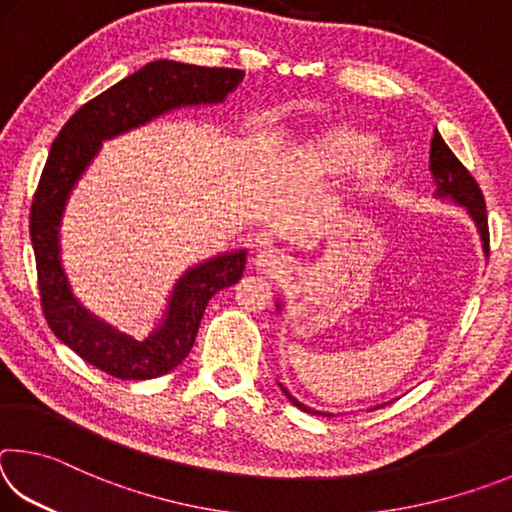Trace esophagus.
<instances>
[{
  "mask_svg": "<svg viewBox=\"0 0 512 512\" xmlns=\"http://www.w3.org/2000/svg\"><path fill=\"white\" fill-rule=\"evenodd\" d=\"M255 266H257L259 271H262L264 275L277 277V275L287 273L289 257L284 255L282 250H277V248H264V250H259V253H257Z\"/></svg>",
  "mask_w": 512,
  "mask_h": 512,
  "instance_id": "1",
  "label": "esophagus"
}]
</instances>
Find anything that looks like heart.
<instances>
[{
    "instance_id": "obj_1",
    "label": "heart",
    "mask_w": 512,
    "mask_h": 512,
    "mask_svg": "<svg viewBox=\"0 0 512 512\" xmlns=\"http://www.w3.org/2000/svg\"><path fill=\"white\" fill-rule=\"evenodd\" d=\"M298 158L329 176L357 169L359 180L366 185L384 183L395 167L391 149L375 146V135L350 126L332 128L316 142L307 144L305 151L298 153Z\"/></svg>"
}]
</instances>
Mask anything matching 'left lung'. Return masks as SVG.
I'll list each match as a JSON object with an SVG mask.
<instances>
[{
	"mask_svg": "<svg viewBox=\"0 0 512 512\" xmlns=\"http://www.w3.org/2000/svg\"><path fill=\"white\" fill-rule=\"evenodd\" d=\"M429 171L433 176V185H436V192L433 196L440 198V201H452L456 205H461L470 214V219L474 221L476 230H479V237H481V244H483V253L488 255V244H490V235H488V214H485V201H483V194L479 185H476V180L472 178V173L467 171L461 160L456 158L452 153V149L445 144L443 137H440L438 131H433V140H431V155H429ZM282 309L280 302H277V311ZM277 386L282 388V393L289 397V402L293 406H298L300 411H307V413H316V415H334V413H323V411H316V409H309L307 404L298 402L296 397H293L287 388H284L280 381H277ZM384 404H377L375 409Z\"/></svg>",
	"mask_w": 512,
	"mask_h": 512,
	"instance_id": "left-lung-1",
	"label": "left lung"
}]
</instances>
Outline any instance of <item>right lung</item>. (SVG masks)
I'll return each instance as SVG.
<instances>
[{"instance_id":"right-lung-1","label":"right lung","mask_w":512,"mask_h":512,"mask_svg":"<svg viewBox=\"0 0 512 512\" xmlns=\"http://www.w3.org/2000/svg\"><path fill=\"white\" fill-rule=\"evenodd\" d=\"M241 81V69L153 60L76 110L51 144L29 219L42 311L58 341L112 377L153 379L183 363L207 302L241 280L248 250H230L189 266L173 284L158 327L144 341H135L90 314L69 287L60 257V225L69 196L103 142L173 110L223 103Z\"/></svg>"}]
</instances>
